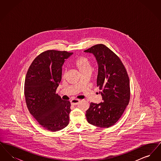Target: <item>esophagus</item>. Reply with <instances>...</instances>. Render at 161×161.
Instances as JSON below:
<instances>
[{
  "label": "esophagus",
  "mask_w": 161,
  "mask_h": 161,
  "mask_svg": "<svg viewBox=\"0 0 161 161\" xmlns=\"http://www.w3.org/2000/svg\"><path fill=\"white\" fill-rule=\"evenodd\" d=\"M80 103V100H76V99H73V100L70 101V104L73 106H75V105H77L78 103Z\"/></svg>",
  "instance_id": "34e87169"
}]
</instances>
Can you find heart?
Segmentation results:
<instances>
[{"mask_svg":"<svg viewBox=\"0 0 161 161\" xmlns=\"http://www.w3.org/2000/svg\"><path fill=\"white\" fill-rule=\"evenodd\" d=\"M75 65L81 74L84 73H91L92 72V67L90 61L84 57L78 58L75 61Z\"/></svg>","mask_w":161,"mask_h":161,"instance_id":"b5f03b06","label":"heart"}]
</instances>
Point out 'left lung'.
<instances>
[{
	"mask_svg": "<svg viewBox=\"0 0 161 161\" xmlns=\"http://www.w3.org/2000/svg\"><path fill=\"white\" fill-rule=\"evenodd\" d=\"M92 54L98 64L97 86L103 102L91 103L86 111L87 122L101 128L114 125L130 101L129 78L124 64L107 46L98 44L85 50Z\"/></svg>",
	"mask_w": 161,
	"mask_h": 161,
	"instance_id": "obj_1",
	"label": "left lung"
}]
</instances>
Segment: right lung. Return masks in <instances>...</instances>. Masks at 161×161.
<instances>
[{
  "label": "right lung",
  "instance_id": "right-lung-1",
  "mask_svg": "<svg viewBox=\"0 0 161 161\" xmlns=\"http://www.w3.org/2000/svg\"><path fill=\"white\" fill-rule=\"evenodd\" d=\"M72 54L46 51L34 60L27 72L24 86L26 106L46 130L57 131L69 124L70 103L55 92L61 81L62 66Z\"/></svg>",
  "mask_w": 161,
  "mask_h": 161
}]
</instances>
